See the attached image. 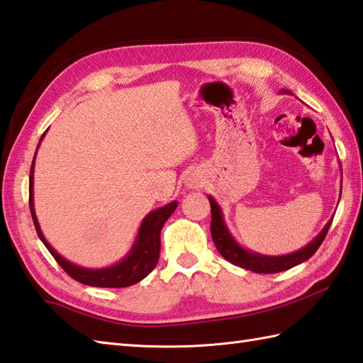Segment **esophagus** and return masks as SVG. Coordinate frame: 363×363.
<instances>
[{
    "label": "esophagus",
    "instance_id": "obj_1",
    "mask_svg": "<svg viewBox=\"0 0 363 363\" xmlns=\"http://www.w3.org/2000/svg\"><path fill=\"white\" fill-rule=\"evenodd\" d=\"M186 186L189 189H199L203 186V177L199 172H191L186 179Z\"/></svg>",
    "mask_w": 363,
    "mask_h": 363
}]
</instances>
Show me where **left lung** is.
<instances>
[{
    "label": "left lung",
    "instance_id": "obj_1",
    "mask_svg": "<svg viewBox=\"0 0 363 363\" xmlns=\"http://www.w3.org/2000/svg\"><path fill=\"white\" fill-rule=\"evenodd\" d=\"M279 93L292 94V91L289 90H281ZM208 200H209V205H211V236H213L216 248L219 250V253L228 262L256 273L284 272L287 269L295 267L298 264L308 261L309 257L317 252L321 242L325 240L326 233L329 227H331L333 219H334L333 217V219L325 225V228L321 230L308 245L303 247L301 250H298V252L283 255V256H267V255L255 253L252 250H247L242 245H239L238 240L233 238V235L230 233L227 223L223 220V214L219 203H217L211 196L208 197Z\"/></svg>",
    "mask_w": 363,
    "mask_h": 363
}]
</instances>
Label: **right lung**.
<instances>
[{
  "label": "right lung",
  "mask_w": 363,
  "mask_h": 363,
  "mask_svg": "<svg viewBox=\"0 0 363 363\" xmlns=\"http://www.w3.org/2000/svg\"><path fill=\"white\" fill-rule=\"evenodd\" d=\"M45 133L42 135V138H40V143H42ZM35 155H37V150H35ZM34 166H35V157L32 160L30 174H29V208H30L32 220H34L40 240H42L45 247L50 250V253L54 256V259L59 262L60 267L65 270L72 279H76L85 286H93V287H128L140 283L141 279L146 278L149 273L155 269L160 257V233H161V228H163L164 222L171 217V214L175 211L177 205H179L175 200L158 209H154V211L144 217L132 248L128 250V253L119 262L102 269L80 267V265L69 262L68 259H65V257L55 252V250L51 247V244L45 239L42 230H40V223L37 220L35 208H34Z\"/></svg>",
  "instance_id": "1"
}]
</instances>
